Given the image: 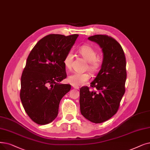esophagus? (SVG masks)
<instances>
[{"mask_svg": "<svg viewBox=\"0 0 150 150\" xmlns=\"http://www.w3.org/2000/svg\"><path fill=\"white\" fill-rule=\"evenodd\" d=\"M72 86H73V88H74V89H79V86H74V85H73Z\"/></svg>", "mask_w": 150, "mask_h": 150, "instance_id": "esophagus-1", "label": "esophagus"}]
</instances>
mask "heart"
<instances>
[{"instance_id": "heart-1", "label": "heart", "mask_w": 150, "mask_h": 150, "mask_svg": "<svg viewBox=\"0 0 150 150\" xmlns=\"http://www.w3.org/2000/svg\"><path fill=\"white\" fill-rule=\"evenodd\" d=\"M78 52L88 62V69L92 73H96L100 69L102 61L99 58H97V52L94 48L88 45H83L78 49ZM73 53L71 51H69L65 56L63 63L65 67L70 69L71 63L73 61ZM90 75L88 73L75 72L68 76L67 81L69 83L74 86H80L85 84L89 81Z\"/></svg>"}]
</instances>
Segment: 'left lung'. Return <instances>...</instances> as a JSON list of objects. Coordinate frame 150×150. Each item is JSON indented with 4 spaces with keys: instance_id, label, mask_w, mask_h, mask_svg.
<instances>
[{
    "instance_id": "left-lung-1",
    "label": "left lung",
    "mask_w": 150,
    "mask_h": 150,
    "mask_svg": "<svg viewBox=\"0 0 150 150\" xmlns=\"http://www.w3.org/2000/svg\"><path fill=\"white\" fill-rule=\"evenodd\" d=\"M88 39L99 45L103 58L101 69L91 87L83 86L80 89V111L89 121L101 123L118 112L125 93L126 57L121 45L112 37L100 34Z\"/></svg>"
}]
</instances>
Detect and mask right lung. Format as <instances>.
I'll use <instances>...</instances> for the list:
<instances>
[{
	"label": "right lung",
	"instance_id": "add662e5",
	"mask_svg": "<svg viewBox=\"0 0 150 150\" xmlns=\"http://www.w3.org/2000/svg\"><path fill=\"white\" fill-rule=\"evenodd\" d=\"M79 35L50 34L39 40L29 53L21 79L20 99L29 118L38 125L53 121L59 103L70 90L60 84L67 77L63 60Z\"/></svg>",
	"mask_w": 150,
	"mask_h": 150
}]
</instances>
